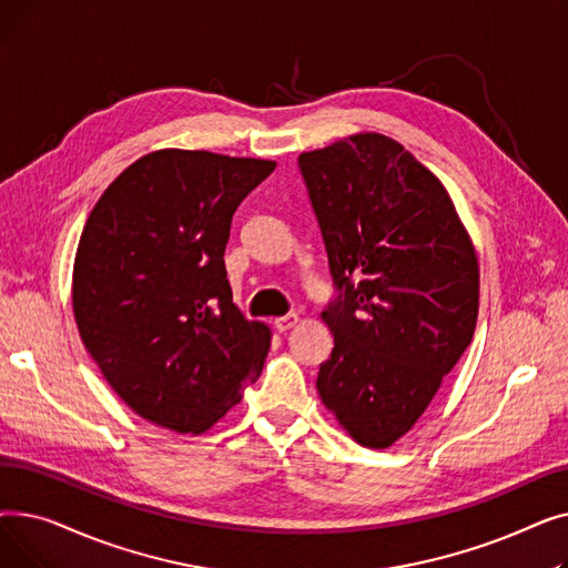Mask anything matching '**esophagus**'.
Here are the masks:
<instances>
[{"instance_id":"esophagus-1","label":"esophagus","mask_w":568,"mask_h":568,"mask_svg":"<svg viewBox=\"0 0 568 568\" xmlns=\"http://www.w3.org/2000/svg\"><path fill=\"white\" fill-rule=\"evenodd\" d=\"M296 322H300V315L290 313V315L276 317V320H274V326H276V332H281V334H283V332H290Z\"/></svg>"}]
</instances>
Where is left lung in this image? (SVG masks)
I'll return each mask as SVG.
<instances>
[{
    "label": "left lung",
    "instance_id": "left-lung-1",
    "mask_svg": "<svg viewBox=\"0 0 568 568\" xmlns=\"http://www.w3.org/2000/svg\"><path fill=\"white\" fill-rule=\"evenodd\" d=\"M338 290L317 394L368 449L403 437L471 343L479 262L439 179L379 133L300 156Z\"/></svg>",
    "mask_w": 568,
    "mask_h": 568
}]
</instances>
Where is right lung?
Wrapping results in <instances>:
<instances>
[{
    "instance_id": "obj_1",
    "label": "right lung",
    "mask_w": 568,
    "mask_h": 568,
    "mask_svg": "<svg viewBox=\"0 0 568 568\" xmlns=\"http://www.w3.org/2000/svg\"><path fill=\"white\" fill-rule=\"evenodd\" d=\"M274 161L159 149L94 204L73 264V315L103 377L135 414L200 435L262 373L272 332L232 304V214Z\"/></svg>"
}]
</instances>
